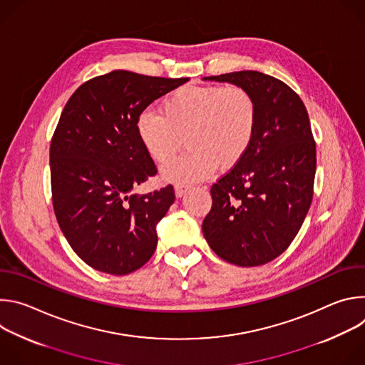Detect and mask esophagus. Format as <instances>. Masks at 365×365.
Wrapping results in <instances>:
<instances>
[{
  "label": "esophagus",
  "instance_id": "esophagus-1",
  "mask_svg": "<svg viewBox=\"0 0 365 365\" xmlns=\"http://www.w3.org/2000/svg\"><path fill=\"white\" fill-rule=\"evenodd\" d=\"M187 190H189V186H183V185H176L175 186V193H176L178 197H182Z\"/></svg>",
  "mask_w": 365,
  "mask_h": 365
}]
</instances>
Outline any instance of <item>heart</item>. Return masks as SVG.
I'll return each mask as SVG.
<instances>
[{
  "label": "heart",
  "mask_w": 365,
  "mask_h": 365,
  "mask_svg": "<svg viewBox=\"0 0 365 365\" xmlns=\"http://www.w3.org/2000/svg\"><path fill=\"white\" fill-rule=\"evenodd\" d=\"M258 123L252 93L238 85L183 86L168 95L160 113L143 111L137 135L150 158L170 162L185 143L187 151L163 168V179L192 183L217 168H235L250 150Z\"/></svg>",
  "instance_id": "obj_1"
}]
</instances>
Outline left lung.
Masks as SVG:
<instances>
[{
	"instance_id": "8db88e82",
	"label": "left lung",
	"mask_w": 365,
	"mask_h": 365,
	"mask_svg": "<svg viewBox=\"0 0 365 365\" xmlns=\"http://www.w3.org/2000/svg\"><path fill=\"white\" fill-rule=\"evenodd\" d=\"M203 79L248 89L258 123L244 159L212 185L202 231L225 262L262 266L292 244L314 197L317 144L309 115L300 96L270 75L241 71Z\"/></svg>"
}]
</instances>
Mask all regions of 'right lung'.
Masks as SVG:
<instances>
[{"mask_svg": "<svg viewBox=\"0 0 365 365\" xmlns=\"http://www.w3.org/2000/svg\"><path fill=\"white\" fill-rule=\"evenodd\" d=\"M189 78L113 71L82 83L50 143L51 200L72 250L102 273L143 267L158 247L155 225L175 202L172 185L133 190L158 173L137 135L138 115Z\"/></svg>", "mask_w": 365, "mask_h": 365, "instance_id": "obj_1", "label": "right lung"}]
</instances>
